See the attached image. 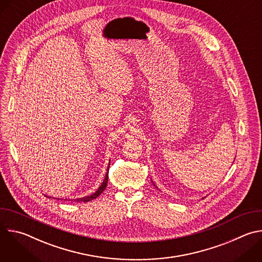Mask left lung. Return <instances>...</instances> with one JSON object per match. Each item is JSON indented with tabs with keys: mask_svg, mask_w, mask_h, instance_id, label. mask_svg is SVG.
Returning <instances> with one entry per match:
<instances>
[{
	"mask_svg": "<svg viewBox=\"0 0 262 262\" xmlns=\"http://www.w3.org/2000/svg\"><path fill=\"white\" fill-rule=\"evenodd\" d=\"M151 182H152V184H154V185H155V186H156V188H157V189H158V186H157V185H156V183H155V182H154V181H151ZM158 190H159V189H158Z\"/></svg>",
	"mask_w": 262,
	"mask_h": 262,
	"instance_id": "left-lung-1",
	"label": "left lung"
}]
</instances>
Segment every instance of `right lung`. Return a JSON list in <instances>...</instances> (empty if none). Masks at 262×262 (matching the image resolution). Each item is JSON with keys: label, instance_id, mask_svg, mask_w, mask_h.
Masks as SVG:
<instances>
[{"label": "right lung", "instance_id": "right-lung-1", "mask_svg": "<svg viewBox=\"0 0 262 262\" xmlns=\"http://www.w3.org/2000/svg\"><path fill=\"white\" fill-rule=\"evenodd\" d=\"M108 162H110V161H108ZM108 166H110V163H108ZM107 173H108V167H107V172L105 173V177H104L103 181L101 182V184L99 185V188L97 189V191H96L95 193H93L92 195H89V196H85V197H83V198L74 199V201H77V202H88V201H91V200L97 198V197L105 190V188H106V185H107V178H108ZM47 197H48V196H47ZM49 198H51V197H49ZM58 199H59V198H58ZM65 200H67V199H65ZM69 200H70V199H69Z\"/></svg>", "mask_w": 262, "mask_h": 262}]
</instances>
